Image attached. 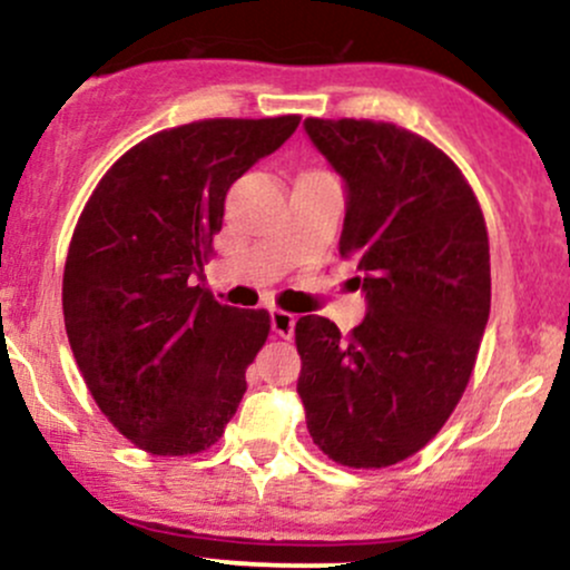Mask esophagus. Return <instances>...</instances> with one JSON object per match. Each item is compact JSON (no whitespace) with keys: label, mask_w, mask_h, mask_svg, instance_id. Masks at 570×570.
<instances>
[{"label":"esophagus","mask_w":570,"mask_h":570,"mask_svg":"<svg viewBox=\"0 0 570 570\" xmlns=\"http://www.w3.org/2000/svg\"><path fill=\"white\" fill-rule=\"evenodd\" d=\"M293 328H296V315H291V312H285V309H272V331H274V334L283 336V338H291Z\"/></svg>","instance_id":"esophagus-1"}]
</instances>
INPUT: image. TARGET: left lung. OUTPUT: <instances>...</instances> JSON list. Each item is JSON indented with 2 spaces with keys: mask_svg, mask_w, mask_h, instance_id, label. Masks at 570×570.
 I'll list each match as a JSON object with an SVG mask.
<instances>
[{
  "mask_svg": "<svg viewBox=\"0 0 570 570\" xmlns=\"http://www.w3.org/2000/svg\"><path fill=\"white\" fill-rule=\"evenodd\" d=\"M347 185L338 255L363 272L368 312L342 336L296 323L298 395L320 450L350 469L412 458L455 412L490 317V242L458 164L385 120L306 118Z\"/></svg>",
  "mask_w": 570,
  "mask_h": 570,
  "instance_id": "1",
  "label": "left lung"
}]
</instances>
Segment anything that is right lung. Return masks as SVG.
Instances as JSON below:
<instances>
[{"label": "right lung", "instance_id": "1", "mask_svg": "<svg viewBox=\"0 0 570 570\" xmlns=\"http://www.w3.org/2000/svg\"><path fill=\"white\" fill-rule=\"evenodd\" d=\"M298 120L207 118L153 134L82 207L63 325L96 406L150 455L209 450L245 395L268 312L220 304L194 277L213 255L228 188Z\"/></svg>", "mask_w": 570, "mask_h": 570}]
</instances>
